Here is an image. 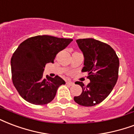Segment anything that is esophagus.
Returning <instances> with one entry per match:
<instances>
[{
    "instance_id": "esophagus-1",
    "label": "esophagus",
    "mask_w": 134,
    "mask_h": 134,
    "mask_svg": "<svg viewBox=\"0 0 134 134\" xmlns=\"http://www.w3.org/2000/svg\"><path fill=\"white\" fill-rule=\"evenodd\" d=\"M66 84L69 85H74V82H71V81H66Z\"/></svg>"
}]
</instances>
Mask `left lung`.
I'll list each match as a JSON object with an SVG mask.
<instances>
[{"label":"left lung","instance_id":"1","mask_svg":"<svg viewBox=\"0 0 134 134\" xmlns=\"http://www.w3.org/2000/svg\"><path fill=\"white\" fill-rule=\"evenodd\" d=\"M84 56L82 72H87L90 82L82 87L80 95L74 97L76 103L92 107L103 101L113 90L118 79L119 60L116 52L109 45L92 38L76 40Z\"/></svg>","mask_w":134,"mask_h":134}]
</instances>
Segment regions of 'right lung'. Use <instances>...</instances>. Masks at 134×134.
<instances>
[{"mask_svg":"<svg viewBox=\"0 0 134 134\" xmlns=\"http://www.w3.org/2000/svg\"><path fill=\"white\" fill-rule=\"evenodd\" d=\"M72 39L38 35L22 42L11 58L12 80L19 94L31 104L42 105L52 102L60 85L66 82L58 75L43 78L45 65L54 63L56 54Z\"/></svg>","mask_w":134,"mask_h":134,"instance_id":"right-lung-1","label":"right lung"}]
</instances>
